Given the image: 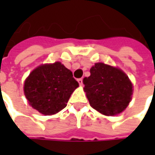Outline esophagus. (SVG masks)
Wrapping results in <instances>:
<instances>
[{
	"label": "esophagus",
	"mask_w": 155,
	"mask_h": 155,
	"mask_svg": "<svg viewBox=\"0 0 155 155\" xmlns=\"http://www.w3.org/2000/svg\"><path fill=\"white\" fill-rule=\"evenodd\" d=\"M78 84H79L80 85H83V78H78Z\"/></svg>",
	"instance_id": "34e87169"
}]
</instances>
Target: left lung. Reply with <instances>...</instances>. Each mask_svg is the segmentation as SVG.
Instances as JSON below:
<instances>
[{
    "label": "left lung",
    "instance_id": "1",
    "mask_svg": "<svg viewBox=\"0 0 155 155\" xmlns=\"http://www.w3.org/2000/svg\"><path fill=\"white\" fill-rule=\"evenodd\" d=\"M83 83L91 106L104 115L121 113L131 101L132 84L120 69L97 63L91 69V76L84 78Z\"/></svg>",
    "mask_w": 155,
    "mask_h": 155
}]
</instances>
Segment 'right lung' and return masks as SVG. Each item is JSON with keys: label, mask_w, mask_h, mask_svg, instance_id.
<instances>
[{"label": "right lung", "mask_w": 155, "mask_h": 155, "mask_svg": "<svg viewBox=\"0 0 155 155\" xmlns=\"http://www.w3.org/2000/svg\"><path fill=\"white\" fill-rule=\"evenodd\" d=\"M78 86L72 72L61 63L55 62L33 70L25 81L24 93L33 109L49 116L66 107Z\"/></svg>", "instance_id": "obj_1"}]
</instances>
